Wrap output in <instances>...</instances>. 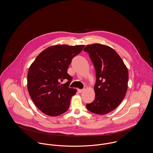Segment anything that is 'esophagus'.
<instances>
[{
  "label": "esophagus",
  "instance_id": "esophagus-1",
  "mask_svg": "<svg viewBox=\"0 0 153 153\" xmlns=\"http://www.w3.org/2000/svg\"><path fill=\"white\" fill-rule=\"evenodd\" d=\"M83 91H84V90H81V89H77V91H78V92H79V93H81V92H83Z\"/></svg>",
  "mask_w": 153,
  "mask_h": 153
}]
</instances>
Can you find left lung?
Instances as JSON below:
<instances>
[{
  "mask_svg": "<svg viewBox=\"0 0 153 153\" xmlns=\"http://www.w3.org/2000/svg\"><path fill=\"white\" fill-rule=\"evenodd\" d=\"M94 63L97 81L94 100L86 105L92 113L105 114L117 108L126 96L128 71L123 61L112 48L98 43L84 49Z\"/></svg>",
  "mask_w": 153,
  "mask_h": 153,
  "instance_id": "left-lung-1",
  "label": "left lung"
}]
</instances>
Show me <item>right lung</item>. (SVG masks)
I'll use <instances>...</instances> for the list:
<instances>
[{"instance_id":"right-lung-1","label":"right lung","mask_w":153,"mask_h":153,"mask_svg":"<svg viewBox=\"0 0 153 153\" xmlns=\"http://www.w3.org/2000/svg\"><path fill=\"white\" fill-rule=\"evenodd\" d=\"M84 45H58L47 48L38 55L27 72V90L33 103L49 116L65 113L77 90L69 88L72 76L68 69L72 58L79 54ZM67 79L68 81L61 84Z\"/></svg>"}]
</instances>
